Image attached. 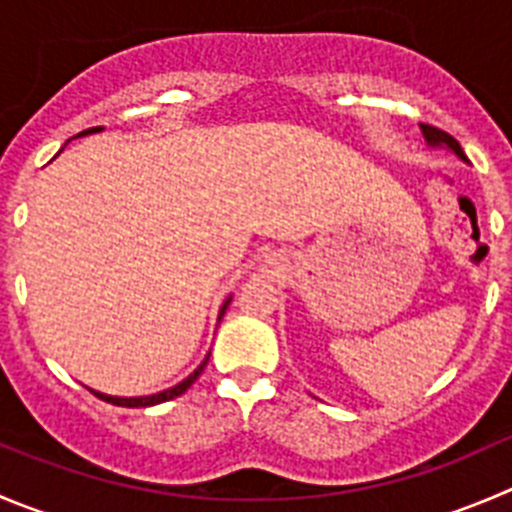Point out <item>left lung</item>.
I'll return each instance as SVG.
<instances>
[{
    "instance_id": "obj_1",
    "label": "left lung",
    "mask_w": 512,
    "mask_h": 512,
    "mask_svg": "<svg viewBox=\"0 0 512 512\" xmlns=\"http://www.w3.org/2000/svg\"><path fill=\"white\" fill-rule=\"evenodd\" d=\"M420 128H422V135H425L427 145H432V148H437V145H445V148H450L452 153L457 155V158H460V160H467V158H465V153H462L460 143H457V140L452 138V135H447L445 130L432 128V125H420Z\"/></svg>"
}]
</instances>
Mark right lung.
I'll use <instances>...</instances> for the list:
<instances>
[{
    "instance_id": "1",
    "label": "right lung",
    "mask_w": 512,
    "mask_h": 512,
    "mask_svg": "<svg viewBox=\"0 0 512 512\" xmlns=\"http://www.w3.org/2000/svg\"><path fill=\"white\" fill-rule=\"evenodd\" d=\"M97 130H100V128L85 130V133H82V135H87V133H97ZM228 304H231V296H228V299L223 301L221 311H218V321H221V319H223V314H226ZM208 357H211V354H206V359H203V362L198 364L196 372L188 374V377L183 379V382L175 384V387H170V389H163V392H158V394H148V397H113V394H102V392H95V389H90V392L95 394V397L105 399V402H110V405H118V407H153V405H160V402H168V399L180 397V394L186 392V389L191 387V384L196 382L198 377H201V372H203V369H206V364H208Z\"/></svg>"
}]
</instances>
